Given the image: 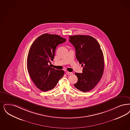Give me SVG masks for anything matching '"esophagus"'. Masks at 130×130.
Returning a JSON list of instances; mask_svg holds the SVG:
<instances>
[{
  "label": "esophagus",
  "instance_id": "obj_1",
  "mask_svg": "<svg viewBox=\"0 0 130 130\" xmlns=\"http://www.w3.org/2000/svg\"><path fill=\"white\" fill-rule=\"evenodd\" d=\"M66 73L68 75H72L73 74V73H71V72H67Z\"/></svg>",
  "mask_w": 130,
  "mask_h": 130
}]
</instances>
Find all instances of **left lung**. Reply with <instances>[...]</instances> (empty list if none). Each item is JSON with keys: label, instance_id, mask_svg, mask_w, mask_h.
<instances>
[{"label": "left lung", "instance_id": "left-lung-1", "mask_svg": "<svg viewBox=\"0 0 130 130\" xmlns=\"http://www.w3.org/2000/svg\"><path fill=\"white\" fill-rule=\"evenodd\" d=\"M69 38L75 48L76 59L83 67V73H75L78 81L74 86L83 92L89 91L97 85L103 74V51L99 42L92 37L80 35Z\"/></svg>", "mask_w": 130, "mask_h": 130}]
</instances>
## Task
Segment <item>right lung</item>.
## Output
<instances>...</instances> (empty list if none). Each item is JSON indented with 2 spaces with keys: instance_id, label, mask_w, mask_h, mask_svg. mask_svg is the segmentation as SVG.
Returning a JSON list of instances; mask_svg holds the SVG:
<instances>
[{
  "instance_id": "obj_1",
  "label": "right lung",
  "mask_w": 130,
  "mask_h": 130,
  "mask_svg": "<svg viewBox=\"0 0 130 130\" xmlns=\"http://www.w3.org/2000/svg\"><path fill=\"white\" fill-rule=\"evenodd\" d=\"M66 39L54 34H43L38 37L31 45L27 59V70L32 80L43 91L51 90L64 74L63 70L50 67L55 50Z\"/></svg>"
}]
</instances>
